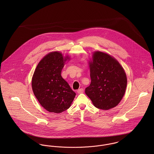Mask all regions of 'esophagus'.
Listing matches in <instances>:
<instances>
[{"instance_id":"1","label":"esophagus","mask_w":154,"mask_h":154,"mask_svg":"<svg viewBox=\"0 0 154 154\" xmlns=\"http://www.w3.org/2000/svg\"><path fill=\"white\" fill-rule=\"evenodd\" d=\"M77 92H78V94H82V93H83V92H84V89H82V88L79 89L77 91Z\"/></svg>"}]
</instances>
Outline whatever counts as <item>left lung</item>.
<instances>
[{
	"label": "left lung",
	"instance_id": "8db88e82",
	"mask_svg": "<svg viewBox=\"0 0 154 154\" xmlns=\"http://www.w3.org/2000/svg\"><path fill=\"white\" fill-rule=\"evenodd\" d=\"M89 65L91 82L85 94L98 109L115 107L123 97L127 86L123 67L113 57L99 51L93 53Z\"/></svg>",
	"mask_w": 154,
	"mask_h": 154
}]
</instances>
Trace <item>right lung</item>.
<instances>
[{"label": "right lung", "mask_w": 154, "mask_h": 154, "mask_svg": "<svg viewBox=\"0 0 154 154\" xmlns=\"http://www.w3.org/2000/svg\"><path fill=\"white\" fill-rule=\"evenodd\" d=\"M69 57L59 51L48 53L40 60L32 78L34 95L49 112L60 113L68 109L76 95L61 72Z\"/></svg>", "instance_id": "obj_1"}]
</instances>
